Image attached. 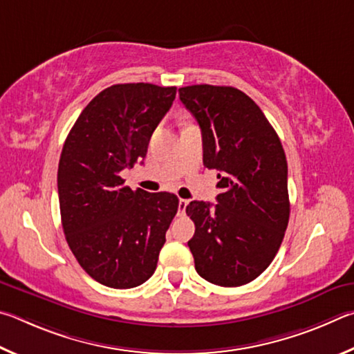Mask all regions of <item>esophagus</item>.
Here are the masks:
<instances>
[{"label":"esophagus","instance_id":"34e87169","mask_svg":"<svg viewBox=\"0 0 354 354\" xmlns=\"http://www.w3.org/2000/svg\"><path fill=\"white\" fill-rule=\"evenodd\" d=\"M187 205H188V201H185V199L178 201V214H185V209H187Z\"/></svg>","mask_w":354,"mask_h":354}]
</instances>
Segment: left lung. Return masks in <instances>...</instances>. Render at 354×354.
Segmentation results:
<instances>
[{
	"label": "left lung",
	"instance_id": "obj_1",
	"mask_svg": "<svg viewBox=\"0 0 354 354\" xmlns=\"http://www.w3.org/2000/svg\"><path fill=\"white\" fill-rule=\"evenodd\" d=\"M178 96L201 126L203 165L219 172L218 203L187 207L196 270L218 286H243L269 268L288 228L284 149L261 109L238 88L189 85Z\"/></svg>",
	"mask_w": 354,
	"mask_h": 354
}]
</instances>
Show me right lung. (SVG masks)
Returning a JSON list of instances; mask_svg holds the SVG:
<instances>
[{
	"label": "right lung",
	"mask_w": 354,
	"mask_h": 354,
	"mask_svg": "<svg viewBox=\"0 0 354 354\" xmlns=\"http://www.w3.org/2000/svg\"><path fill=\"white\" fill-rule=\"evenodd\" d=\"M176 91L145 82L109 86L82 110L62 149L57 189L66 243L104 286H140L157 269L178 199L132 191L121 172L145 160Z\"/></svg>",
	"instance_id": "right-lung-1"
}]
</instances>
